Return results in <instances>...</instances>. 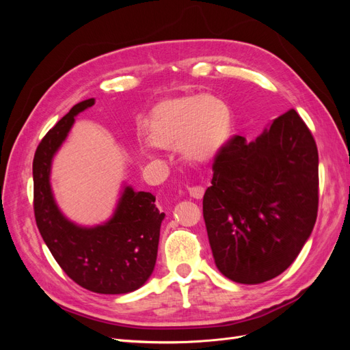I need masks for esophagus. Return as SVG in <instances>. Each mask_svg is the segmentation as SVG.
<instances>
[{"instance_id":"esophagus-1","label":"esophagus","mask_w":350,"mask_h":350,"mask_svg":"<svg viewBox=\"0 0 350 350\" xmlns=\"http://www.w3.org/2000/svg\"><path fill=\"white\" fill-rule=\"evenodd\" d=\"M187 189H188L189 196H191L193 198H197V200L203 197V194H204V188H203V187H200V185H191V187H187Z\"/></svg>"}]
</instances>
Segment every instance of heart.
Returning a JSON list of instances; mask_svg holds the SVG:
<instances>
[{
    "label": "heart",
    "instance_id": "b5f03b06",
    "mask_svg": "<svg viewBox=\"0 0 350 350\" xmlns=\"http://www.w3.org/2000/svg\"><path fill=\"white\" fill-rule=\"evenodd\" d=\"M228 105L213 96H184L153 109L147 139L161 149H174L188 162H206L225 144L230 131Z\"/></svg>",
    "mask_w": 350,
    "mask_h": 350
}]
</instances>
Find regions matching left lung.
<instances>
[{"label": "left lung", "instance_id": "obj_1", "mask_svg": "<svg viewBox=\"0 0 350 350\" xmlns=\"http://www.w3.org/2000/svg\"><path fill=\"white\" fill-rule=\"evenodd\" d=\"M319 211V150L289 109L256 142L232 135L213 159L203 216L215 262L237 283L279 276L298 257Z\"/></svg>", "mask_w": 350, "mask_h": 350}]
</instances>
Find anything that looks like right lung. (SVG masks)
Masks as SVG:
<instances>
[{
  "label": "right lung",
  "mask_w": 350,
  "mask_h": 350,
  "mask_svg": "<svg viewBox=\"0 0 350 350\" xmlns=\"http://www.w3.org/2000/svg\"><path fill=\"white\" fill-rule=\"evenodd\" d=\"M94 99L74 105L39 143L33 159V210L46 247L67 276L90 292L129 293L150 278L157 257L159 235L165 213L150 193L126 187L113 217L102 226L80 228L58 210L51 193L52 156L74 122Z\"/></svg>",
  "instance_id": "right-lung-1"
}]
</instances>
